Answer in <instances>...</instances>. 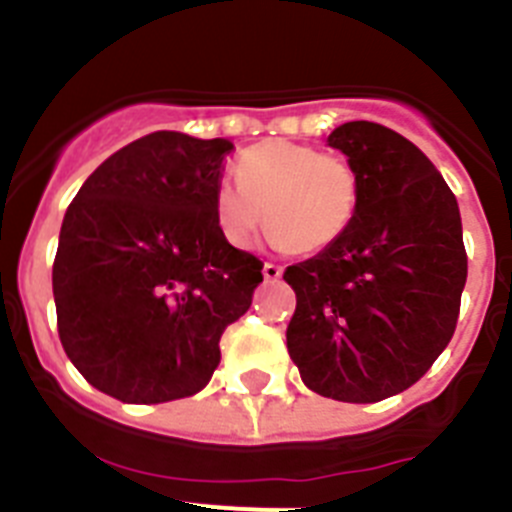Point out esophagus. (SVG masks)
Returning <instances> with one entry per match:
<instances>
[{
	"instance_id": "esophagus-1",
	"label": "esophagus",
	"mask_w": 512,
	"mask_h": 512,
	"mask_svg": "<svg viewBox=\"0 0 512 512\" xmlns=\"http://www.w3.org/2000/svg\"><path fill=\"white\" fill-rule=\"evenodd\" d=\"M279 277H282V266L269 264V261H266V264H264V279L274 282V279H279Z\"/></svg>"
}]
</instances>
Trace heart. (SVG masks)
Listing matches in <instances>:
<instances>
[{"label": "heart", "mask_w": 512, "mask_h": 512, "mask_svg": "<svg viewBox=\"0 0 512 512\" xmlns=\"http://www.w3.org/2000/svg\"><path fill=\"white\" fill-rule=\"evenodd\" d=\"M359 205L356 171L346 158L289 140H266L235 161V182L212 192V220L228 246L246 251L271 225L277 248L315 253L348 230Z\"/></svg>", "instance_id": "heart-1"}]
</instances>
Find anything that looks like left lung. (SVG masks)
Masks as SVG:
<instances>
[{"label": "left lung", "mask_w": 512, "mask_h": 512, "mask_svg": "<svg viewBox=\"0 0 512 512\" xmlns=\"http://www.w3.org/2000/svg\"><path fill=\"white\" fill-rule=\"evenodd\" d=\"M328 143L356 171L359 205L333 246L284 271L297 295L287 351L312 392L379 402L413 387L454 336L467 284L459 205L395 130L356 120Z\"/></svg>", "instance_id": "8db88e82"}]
</instances>
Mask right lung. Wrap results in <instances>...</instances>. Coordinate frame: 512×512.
Here are the masks:
<instances>
[{
  "instance_id": "right-lung-1",
  "label": "right lung",
  "mask_w": 512,
  "mask_h": 512,
  "mask_svg": "<svg viewBox=\"0 0 512 512\" xmlns=\"http://www.w3.org/2000/svg\"><path fill=\"white\" fill-rule=\"evenodd\" d=\"M233 143L158 130L112 153L66 210L58 336L92 387L130 405L197 395L264 264L220 238L212 192Z\"/></svg>"
}]
</instances>
